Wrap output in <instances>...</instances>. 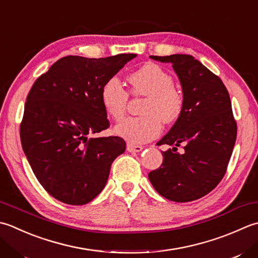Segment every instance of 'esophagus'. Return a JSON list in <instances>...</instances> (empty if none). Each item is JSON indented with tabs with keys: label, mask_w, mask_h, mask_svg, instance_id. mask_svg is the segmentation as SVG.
<instances>
[{
	"label": "esophagus",
	"mask_w": 258,
	"mask_h": 258,
	"mask_svg": "<svg viewBox=\"0 0 258 258\" xmlns=\"http://www.w3.org/2000/svg\"><path fill=\"white\" fill-rule=\"evenodd\" d=\"M126 150L128 151V152H141V151L143 150V146L141 145H134V144H127L126 145Z\"/></svg>",
	"instance_id": "esophagus-1"
}]
</instances>
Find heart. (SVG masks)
<instances>
[{"label":"heart","instance_id":"obj_1","mask_svg":"<svg viewBox=\"0 0 258 258\" xmlns=\"http://www.w3.org/2000/svg\"><path fill=\"white\" fill-rule=\"evenodd\" d=\"M131 92L146 96L141 106V116L128 117L115 126V133L133 144L146 143L155 139L162 125L175 122L183 109V96L173 87L170 74L155 63H145L128 76ZM100 102L105 112L118 120L126 112L128 93L120 80L112 77L100 89Z\"/></svg>","mask_w":258,"mask_h":258}]
</instances>
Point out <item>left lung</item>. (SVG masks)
<instances>
[{"instance_id": "left-lung-1", "label": "left lung", "mask_w": 258, "mask_h": 258, "mask_svg": "<svg viewBox=\"0 0 258 258\" xmlns=\"http://www.w3.org/2000/svg\"><path fill=\"white\" fill-rule=\"evenodd\" d=\"M168 62L178 75L183 109L158 145L172 146L162 152L163 162L149 173L158 192L175 203H188L208 195L226 173L236 142L228 90L221 79L190 54L150 55ZM183 148L179 154L177 149Z\"/></svg>"}]
</instances>
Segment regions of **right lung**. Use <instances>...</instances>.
Returning <instances> with one entry per match:
<instances>
[{"label":"right lung","mask_w":258,"mask_h":258,"mask_svg":"<svg viewBox=\"0 0 258 258\" xmlns=\"http://www.w3.org/2000/svg\"><path fill=\"white\" fill-rule=\"evenodd\" d=\"M134 53L107 58L67 55L35 80L27 97L20 136L23 152L45 191L80 206L97 197L110 165L125 152L118 136L92 138L109 126L100 89Z\"/></svg>","instance_id":"1"}]
</instances>
